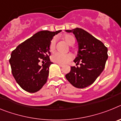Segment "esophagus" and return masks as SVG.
<instances>
[{
	"label": "esophagus",
	"instance_id": "1",
	"mask_svg": "<svg viewBox=\"0 0 121 121\" xmlns=\"http://www.w3.org/2000/svg\"><path fill=\"white\" fill-rule=\"evenodd\" d=\"M58 64L59 65L60 67H64V65H62V64Z\"/></svg>",
	"mask_w": 121,
	"mask_h": 121
}]
</instances>
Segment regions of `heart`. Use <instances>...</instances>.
<instances>
[{"mask_svg": "<svg viewBox=\"0 0 121 121\" xmlns=\"http://www.w3.org/2000/svg\"><path fill=\"white\" fill-rule=\"evenodd\" d=\"M63 39L65 40L68 44L70 45H72L75 43V39L74 37L71 35H65L62 36ZM56 38L54 37L52 40H51L49 45V48L51 52H54L56 48ZM73 56L71 53H68V54H62L60 53H56L53 54L51 56V60L54 62L57 63V64H62L64 65L70 62V60L73 59Z\"/></svg>", "mask_w": 121, "mask_h": 121, "instance_id": "heart-1", "label": "heart"}]
</instances>
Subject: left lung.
I'll use <instances>...</instances> for the list:
<instances>
[{"mask_svg": "<svg viewBox=\"0 0 121 121\" xmlns=\"http://www.w3.org/2000/svg\"><path fill=\"white\" fill-rule=\"evenodd\" d=\"M78 43V51L74 62L76 65L71 67L70 73L65 75L68 82L79 88L87 87L96 81L103 71L108 59L107 48L102 42L83 29L76 28L72 30Z\"/></svg>", "mask_w": 121, "mask_h": 121, "instance_id": "1", "label": "left lung"}]
</instances>
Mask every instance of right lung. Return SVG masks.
<instances>
[{
	"instance_id": "right-lung-1",
	"label": "right lung",
	"mask_w": 121,
	"mask_h": 121,
	"mask_svg": "<svg viewBox=\"0 0 121 121\" xmlns=\"http://www.w3.org/2000/svg\"><path fill=\"white\" fill-rule=\"evenodd\" d=\"M60 31L37 32L12 51L9 61L13 76L26 91L37 92L47 81L49 67L53 64L49 57V45L53 36ZM41 60L44 64L40 66Z\"/></svg>"
}]
</instances>
